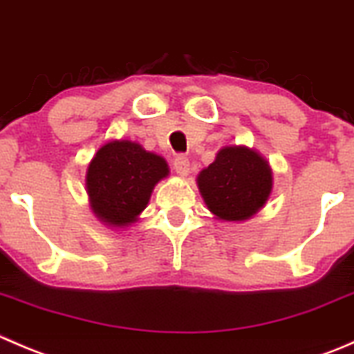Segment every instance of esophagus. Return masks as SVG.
Returning a JSON list of instances; mask_svg holds the SVG:
<instances>
[{
	"label": "esophagus",
	"mask_w": 354,
	"mask_h": 354,
	"mask_svg": "<svg viewBox=\"0 0 354 354\" xmlns=\"http://www.w3.org/2000/svg\"><path fill=\"white\" fill-rule=\"evenodd\" d=\"M174 171H176L180 176H188V173H190V160H188V157L185 156H178L176 159H174Z\"/></svg>",
	"instance_id": "obj_1"
}]
</instances>
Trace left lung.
I'll list each match as a JSON object with an SVG mask.
<instances>
[{"label":"left lung","mask_w":354,"mask_h":354,"mask_svg":"<svg viewBox=\"0 0 354 354\" xmlns=\"http://www.w3.org/2000/svg\"><path fill=\"white\" fill-rule=\"evenodd\" d=\"M200 195L216 219L248 221L272 194L269 160L246 145H226L197 176Z\"/></svg>","instance_id":"left-lung-1"}]
</instances>
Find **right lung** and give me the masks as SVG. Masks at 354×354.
I'll return each mask as SVG.
<instances>
[{
    "label": "right lung",
    "mask_w": 354,
    "mask_h": 354,
    "mask_svg": "<svg viewBox=\"0 0 354 354\" xmlns=\"http://www.w3.org/2000/svg\"><path fill=\"white\" fill-rule=\"evenodd\" d=\"M169 174L162 156L120 138L102 145L88 162L85 190L94 216L111 230L137 223L154 187Z\"/></svg>",
    "instance_id": "1"
}]
</instances>
